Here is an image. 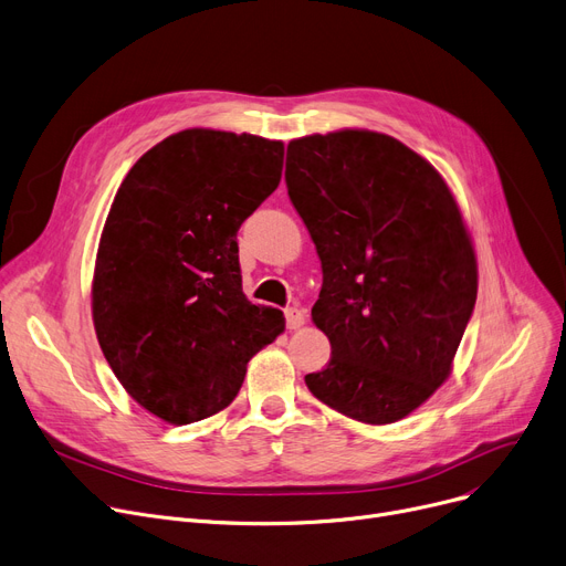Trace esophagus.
Here are the masks:
<instances>
[{"label": "esophagus", "mask_w": 566, "mask_h": 566, "mask_svg": "<svg viewBox=\"0 0 566 566\" xmlns=\"http://www.w3.org/2000/svg\"><path fill=\"white\" fill-rule=\"evenodd\" d=\"M285 322L287 328H302L306 324V317L298 308H285Z\"/></svg>", "instance_id": "esophagus-1"}]
</instances>
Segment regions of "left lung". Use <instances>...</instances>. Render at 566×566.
Returning <instances> with one entry per match:
<instances>
[{
	"instance_id": "obj_1",
	"label": "left lung",
	"mask_w": 566,
	"mask_h": 566,
	"mask_svg": "<svg viewBox=\"0 0 566 566\" xmlns=\"http://www.w3.org/2000/svg\"><path fill=\"white\" fill-rule=\"evenodd\" d=\"M285 182L322 260L313 322L331 343L306 375L326 407L388 424L450 377L478 298L471 232L443 176L381 132L287 144Z\"/></svg>"
}]
</instances>
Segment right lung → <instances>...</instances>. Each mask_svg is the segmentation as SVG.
Segmentation results:
<instances>
[{
    "mask_svg": "<svg viewBox=\"0 0 566 566\" xmlns=\"http://www.w3.org/2000/svg\"><path fill=\"white\" fill-rule=\"evenodd\" d=\"M283 142L191 127L127 171L99 235L95 336L146 411L189 424L226 409L285 331L242 292L238 230L281 182Z\"/></svg>",
    "mask_w": 566,
    "mask_h": 566,
    "instance_id": "add662e5",
    "label": "right lung"
}]
</instances>
